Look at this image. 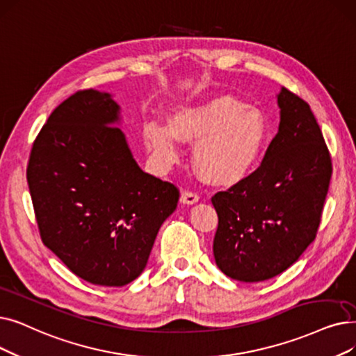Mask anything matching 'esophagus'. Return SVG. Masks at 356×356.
<instances>
[{"label": "esophagus", "instance_id": "esophagus-1", "mask_svg": "<svg viewBox=\"0 0 356 356\" xmlns=\"http://www.w3.org/2000/svg\"><path fill=\"white\" fill-rule=\"evenodd\" d=\"M197 200H199V195L196 192H192V191H183L181 195H180V202L181 204L192 205V204H196Z\"/></svg>", "mask_w": 356, "mask_h": 356}]
</instances>
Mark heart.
<instances>
[{"label": "heart", "instance_id": "obj_1", "mask_svg": "<svg viewBox=\"0 0 356 356\" xmlns=\"http://www.w3.org/2000/svg\"><path fill=\"white\" fill-rule=\"evenodd\" d=\"M266 122L257 111L231 97L177 109L170 128L152 122L145 131L151 151L164 160L177 154V140L195 143L193 164L215 184L243 180L259 163L266 143Z\"/></svg>", "mask_w": 356, "mask_h": 356}]
</instances>
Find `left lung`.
<instances>
[{
    "mask_svg": "<svg viewBox=\"0 0 356 356\" xmlns=\"http://www.w3.org/2000/svg\"><path fill=\"white\" fill-rule=\"evenodd\" d=\"M280 131L261 164L211 200L213 256L231 280L259 282L286 270L316 238L332 157L310 106L282 87Z\"/></svg>",
    "mask_w": 356,
    "mask_h": 356,
    "instance_id": "left-lung-1",
    "label": "left lung"
}]
</instances>
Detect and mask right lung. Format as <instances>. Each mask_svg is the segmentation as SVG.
<instances>
[{
    "label": "right lung",
    "instance_id": "1",
    "mask_svg": "<svg viewBox=\"0 0 356 356\" xmlns=\"http://www.w3.org/2000/svg\"><path fill=\"white\" fill-rule=\"evenodd\" d=\"M107 92L60 103L33 143L27 183L43 244L81 280L123 286L141 275L179 189L144 173L113 123Z\"/></svg>",
    "mask_w": 356,
    "mask_h": 356
}]
</instances>
